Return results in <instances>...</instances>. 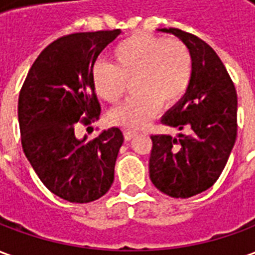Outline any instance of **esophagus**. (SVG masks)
Returning <instances> with one entry per match:
<instances>
[{
	"instance_id": "esophagus-1",
	"label": "esophagus",
	"mask_w": 255,
	"mask_h": 255,
	"mask_svg": "<svg viewBox=\"0 0 255 255\" xmlns=\"http://www.w3.org/2000/svg\"><path fill=\"white\" fill-rule=\"evenodd\" d=\"M123 133H124V139H126V140H131L133 136H136V133L138 132H136V131H133V129H124Z\"/></svg>"
}]
</instances>
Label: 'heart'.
<instances>
[{"mask_svg":"<svg viewBox=\"0 0 255 255\" xmlns=\"http://www.w3.org/2000/svg\"><path fill=\"white\" fill-rule=\"evenodd\" d=\"M113 64L93 67L95 93L109 104H119L129 91L136 94L111 112L109 120L124 127H142L162 108H172L187 93L194 72L190 47L179 39L135 34L117 43Z\"/></svg>","mask_w":255,"mask_h":255,"instance_id":"obj_1","label":"heart"}]
</instances>
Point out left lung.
Masks as SVG:
<instances>
[{
	"label": "left lung",
	"mask_w": 255,
	"mask_h": 255,
	"mask_svg": "<svg viewBox=\"0 0 255 255\" xmlns=\"http://www.w3.org/2000/svg\"><path fill=\"white\" fill-rule=\"evenodd\" d=\"M180 38L192 53L187 93L161 123L183 131L151 135L150 179L172 198H190L217 182L238 132V95L223 61L208 43L179 28H161Z\"/></svg>",
	"instance_id": "1"
}]
</instances>
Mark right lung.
I'll return each instance as SVG.
<instances>
[{
    "label": "right lung",
    "mask_w": 255,
    "mask_h": 255,
    "mask_svg": "<svg viewBox=\"0 0 255 255\" xmlns=\"http://www.w3.org/2000/svg\"><path fill=\"white\" fill-rule=\"evenodd\" d=\"M120 32L60 36L42 50L20 90L23 151L47 190L68 202L95 201L115 180V164L124 140L120 128L104 129L89 142L76 138V128L100 119L91 72L100 53Z\"/></svg>",
    "instance_id": "obj_1"
}]
</instances>
